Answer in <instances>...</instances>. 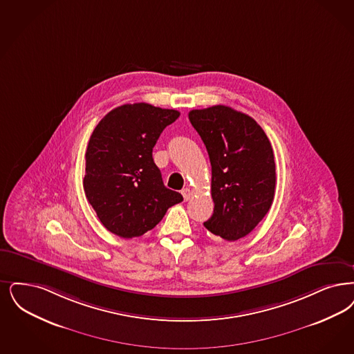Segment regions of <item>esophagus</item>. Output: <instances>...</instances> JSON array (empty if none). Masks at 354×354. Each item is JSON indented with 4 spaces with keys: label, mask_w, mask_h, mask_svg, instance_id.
<instances>
[{
    "label": "esophagus",
    "mask_w": 354,
    "mask_h": 354,
    "mask_svg": "<svg viewBox=\"0 0 354 354\" xmlns=\"http://www.w3.org/2000/svg\"><path fill=\"white\" fill-rule=\"evenodd\" d=\"M182 195H183L184 200L187 201V200H189L191 196H192V191L189 188H184L183 191H182Z\"/></svg>",
    "instance_id": "1"
}]
</instances>
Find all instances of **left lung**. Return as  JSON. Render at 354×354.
Wrapping results in <instances>:
<instances>
[{
	"instance_id": "left-lung-1",
	"label": "left lung",
	"mask_w": 354,
	"mask_h": 354,
	"mask_svg": "<svg viewBox=\"0 0 354 354\" xmlns=\"http://www.w3.org/2000/svg\"><path fill=\"white\" fill-rule=\"evenodd\" d=\"M188 118L212 166L214 209L204 227L224 240H240L259 224L274 200L271 143L250 115L225 105L194 109Z\"/></svg>"
}]
</instances>
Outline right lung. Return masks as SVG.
<instances>
[{
  "mask_svg": "<svg viewBox=\"0 0 354 354\" xmlns=\"http://www.w3.org/2000/svg\"><path fill=\"white\" fill-rule=\"evenodd\" d=\"M180 113L125 104L95 127L85 153V196L101 224L122 239L151 230L183 196L165 187L153 147Z\"/></svg>",
  "mask_w": 354,
  "mask_h": 354,
  "instance_id": "1",
  "label": "right lung"
}]
</instances>
